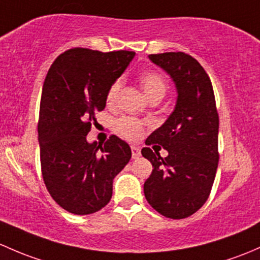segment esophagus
<instances>
[{"mask_svg":"<svg viewBox=\"0 0 260 260\" xmlns=\"http://www.w3.org/2000/svg\"><path fill=\"white\" fill-rule=\"evenodd\" d=\"M131 149H132V158H133V159H138V158L141 157V149H139V147L132 146V147H131Z\"/></svg>","mask_w":260,"mask_h":260,"instance_id":"obj_1","label":"esophagus"}]
</instances>
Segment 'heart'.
Listing matches in <instances>:
<instances>
[{
  "instance_id": "1",
  "label": "heart",
  "mask_w": 260,
  "mask_h": 260,
  "mask_svg": "<svg viewBox=\"0 0 260 260\" xmlns=\"http://www.w3.org/2000/svg\"><path fill=\"white\" fill-rule=\"evenodd\" d=\"M139 83L142 89L144 91L147 97L151 100V102H159L165 97L168 91V82L162 75L153 71H147L139 76ZM123 86L122 80H116L109 87L107 92V102L113 105L118 98ZM117 129L123 137L128 139H138L143 133V125L136 118L131 117H123L116 124Z\"/></svg>"
}]
</instances>
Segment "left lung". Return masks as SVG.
<instances>
[{"label":"left lung","mask_w":260,"mask_h":260,"mask_svg":"<svg viewBox=\"0 0 260 260\" xmlns=\"http://www.w3.org/2000/svg\"><path fill=\"white\" fill-rule=\"evenodd\" d=\"M148 57L171 76L178 97L168 119L146 141L147 146H162L168 155L142 149L153 166L144 196L162 215L183 219L206 203L217 173L219 117L214 92L204 68L189 54L166 52Z\"/></svg>","instance_id":"left-lung-1"}]
</instances>
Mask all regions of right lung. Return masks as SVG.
Returning a JSON list of instances; mask_svg holds the SVG:
<instances>
[{
  "label": "right lung",
  "mask_w": 260,
  "mask_h": 260,
  "mask_svg": "<svg viewBox=\"0 0 260 260\" xmlns=\"http://www.w3.org/2000/svg\"><path fill=\"white\" fill-rule=\"evenodd\" d=\"M135 54L72 48L57 57L46 76L38 118L41 169L54 202L73 214L107 206L114 177L132 157L117 136L100 144L86 137L95 113L106 107L109 87Z\"/></svg>",
  "instance_id": "add662e5"
}]
</instances>
